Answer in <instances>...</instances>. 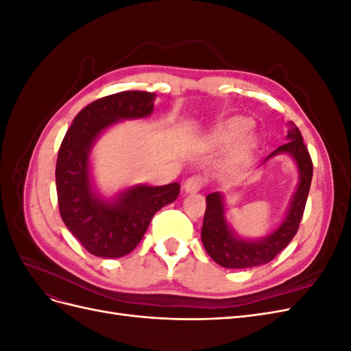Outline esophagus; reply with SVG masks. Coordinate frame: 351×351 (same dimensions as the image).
Here are the masks:
<instances>
[{
  "instance_id": "1",
  "label": "esophagus",
  "mask_w": 351,
  "mask_h": 351,
  "mask_svg": "<svg viewBox=\"0 0 351 351\" xmlns=\"http://www.w3.org/2000/svg\"><path fill=\"white\" fill-rule=\"evenodd\" d=\"M206 180L202 176H192L189 177L184 182V190L187 193H193V192H199L205 187Z\"/></svg>"
}]
</instances>
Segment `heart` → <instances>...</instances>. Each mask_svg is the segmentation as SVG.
<instances>
[{
	"label": "heart",
	"mask_w": 351,
	"mask_h": 351,
	"mask_svg": "<svg viewBox=\"0 0 351 351\" xmlns=\"http://www.w3.org/2000/svg\"><path fill=\"white\" fill-rule=\"evenodd\" d=\"M249 127H250V123L246 119L230 120L228 123L221 125L217 130V133L214 136V141L217 145L224 146V145L231 143L232 141H236L237 137H240L239 143H237V152L246 154L253 145V137L247 132Z\"/></svg>",
	"instance_id": "heart-1"
}]
</instances>
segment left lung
Returning a JSON list of instances; mask_svg holds the SVG:
<instances>
[{"mask_svg": "<svg viewBox=\"0 0 351 351\" xmlns=\"http://www.w3.org/2000/svg\"><path fill=\"white\" fill-rule=\"evenodd\" d=\"M289 125L290 130L287 134V142L267 156L265 161H268L271 156L281 152L290 154L295 159L297 167H299L300 183L291 200L289 214L272 234L259 241H247L236 237L227 226L221 195L210 193L206 196V210L200 237L209 256L221 267L244 269L268 263L282 249L289 246V243L299 230L307 195H309L311 190L313 164L309 151L303 143L300 130L297 129V125L293 121H289Z\"/></svg>", "mask_w": 351, "mask_h": 351, "instance_id": "left-lung-1", "label": "left lung"}]
</instances>
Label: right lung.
Here are the masks:
<instances>
[{
	"label": "right lung",
	"instance_id": "right-lung-1",
	"mask_svg": "<svg viewBox=\"0 0 351 351\" xmlns=\"http://www.w3.org/2000/svg\"><path fill=\"white\" fill-rule=\"evenodd\" d=\"M155 93L124 90L84 107L61 142L56 184L60 215L66 227L89 253L121 258L142 240L156 212L174 202L180 184L134 186L114 202L95 196L89 178V151L97 136L112 123L141 119L154 111Z\"/></svg>",
	"mask_w": 351,
	"mask_h": 351
}]
</instances>
